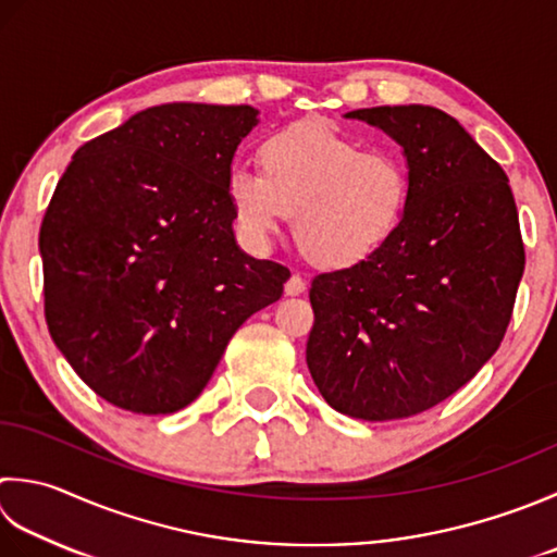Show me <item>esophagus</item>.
<instances>
[{
    "label": "esophagus",
    "instance_id": "obj_1",
    "mask_svg": "<svg viewBox=\"0 0 557 557\" xmlns=\"http://www.w3.org/2000/svg\"><path fill=\"white\" fill-rule=\"evenodd\" d=\"M307 289V282L299 275V272H294V275L285 282V294L287 297H299V294Z\"/></svg>",
    "mask_w": 557,
    "mask_h": 557
}]
</instances>
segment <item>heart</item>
Listing matches in <instances>:
<instances>
[{
  "mask_svg": "<svg viewBox=\"0 0 557 557\" xmlns=\"http://www.w3.org/2000/svg\"><path fill=\"white\" fill-rule=\"evenodd\" d=\"M260 171L226 173V200L246 244L265 248L292 216L294 238L311 263L331 270L379 256L408 220L412 176L388 149L321 120L282 127L258 147Z\"/></svg>",
  "mask_w": 557,
  "mask_h": 557,
  "instance_id": "heart-1",
  "label": "heart"
}]
</instances>
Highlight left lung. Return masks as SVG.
Listing matches in <instances>:
<instances>
[{"label":"left lung","instance_id":"left-lung-1","mask_svg":"<svg viewBox=\"0 0 557 557\" xmlns=\"http://www.w3.org/2000/svg\"><path fill=\"white\" fill-rule=\"evenodd\" d=\"M345 117L403 147L412 202L379 256L313 277L307 364L343 416L400 420L456 394L497 352L524 244L507 173L459 120L416 103Z\"/></svg>","mask_w":557,"mask_h":557}]
</instances>
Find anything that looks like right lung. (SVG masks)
Masks as SVG:
<instances>
[{"label": "right lung", "instance_id": "1", "mask_svg": "<svg viewBox=\"0 0 557 557\" xmlns=\"http://www.w3.org/2000/svg\"><path fill=\"white\" fill-rule=\"evenodd\" d=\"M250 106L163 103L76 149L40 224L46 321L86 386L139 416L202 394L289 270L238 248L226 173Z\"/></svg>", "mask_w": 557, "mask_h": 557}]
</instances>
